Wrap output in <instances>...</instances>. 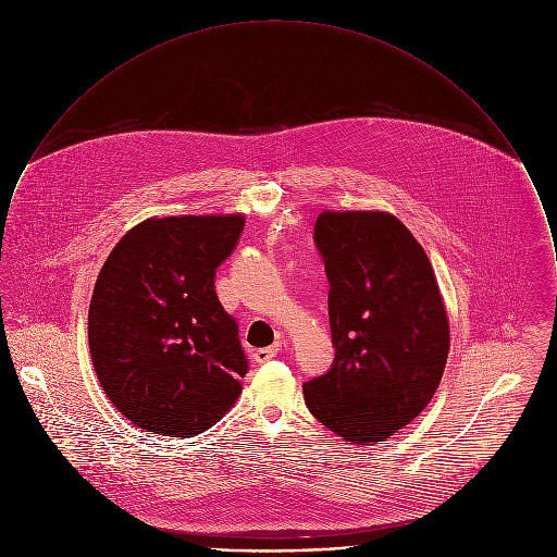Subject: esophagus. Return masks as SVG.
I'll list each match as a JSON object with an SVG mask.
<instances>
[{"label":"esophagus","instance_id":"esophagus-1","mask_svg":"<svg viewBox=\"0 0 557 557\" xmlns=\"http://www.w3.org/2000/svg\"><path fill=\"white\" fill-rule=\"evenodd\" d=\"M278 349H281V345L278 343H274V345H270V347H261V349H255V360L257 362H268V360H272L276 354H278Z\"/></svg>","mask_w":557,"mask_h":557}]
</instances>
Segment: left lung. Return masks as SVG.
I'll return each instance as SVG.
<instances>
[{
  "label": "left lung",
  "mask_w": 557,
  "mask_h": 557,
  "mask_svg": "<svg viewBox=\"0 0 557 557\" xmlns=\"http://www.w3.org/2000/svg\"><path fill=\"white\" fill-rule=\"evenodd\" d=\"M315 242L330 281L332 369L302 386L319 422L358 446L409 424L435 395L450 325L433 265L391 212L323 210Z\"/></svg>",
  "instance_id": "1"
}]
</instances>
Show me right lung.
Masks as SVG:
<instances>
[{
	"instance_id": "obj_1",
	"label": "right lung",
	"mask_w": 557,
	"mask_h": 557,
	"mask_svg": "<svg viewBox=\"0 0 557 557\" xmlns=\"http://www.w3.org/2000/svg\"><path fill=\"white\" fill-rule=\"evenodd\" d=\"M242 230V214L154 216L109 252L89 302V354L135 426L193 437L238 400L248 364L214 274Z\"/></svg>"
}]
</instances>
